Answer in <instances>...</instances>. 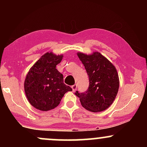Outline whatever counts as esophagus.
<instances>
[{
    "label": "esophagus",
    "instance_id": "obj_1",
    "mask_svg": "<svg viewBox=\"0 0 147 147\" xmlns=\"http://www.w3.org/2000/svg\"><path fill=\"white\" fill-rule=\"evenodd\" d=\"M71 88H72V91H73V92H75V91L77 90V84H74V85L72 86Z\"/></svg>",
    "mask_w": 147,
    "mask_h": 147
}]
</instances>
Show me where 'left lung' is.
Wrapping results in <instances>:
<instances>
[{
	"label": "left lung",
	"mask_w": 147,
	"mask_h": 147,
	"mask_svg": "<svg viewBox=\"0 0 147 147\" xmlns=\"http://www.w3.org/2000/svg\"><path fill=\"white\" fill-rule=\"evenodd\" d=\"M89 77L85 92L76 91L82 106L91 112L105 111L113 104L119 90V77L115 67L98 52L92 55L78 52Z\"/></svg>",
	"instance_id": "obj_1"
}]
</instances>
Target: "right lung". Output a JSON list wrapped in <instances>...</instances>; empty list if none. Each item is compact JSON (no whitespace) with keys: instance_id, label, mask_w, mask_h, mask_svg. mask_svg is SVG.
Segmentation results:
<instances>
[{"instance_id":"1","label":"right lung","mask_w":147,"mask_h":147,"mask_svg":"<svg viewBox=\"0 0 147 147\" xmlns=\"http://www.w3.org/2000/svg\"><path fill=\"white\" fill-rule=\"evenodd\" d=\"M63 55L47 52L33 65L25 77L24 88L32 106L43 111L52 110L59 104L64 94L72 88L63 83V76L56 66Z\"/></svg>"}]
</instances>
